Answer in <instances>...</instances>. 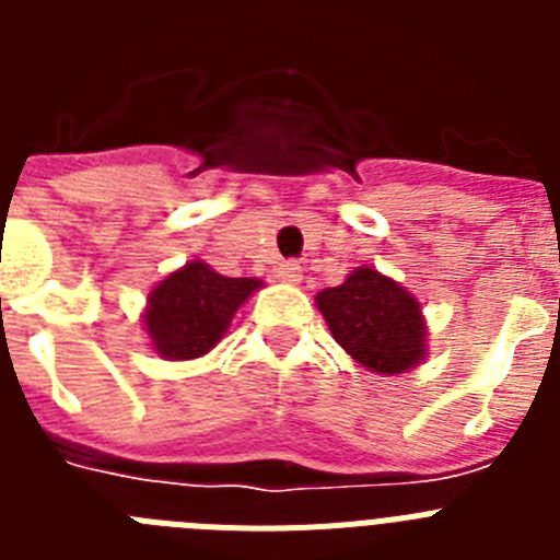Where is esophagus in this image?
<instances>
[{
    "label": "esophagus",
    "mask_w": 560,
    "mask_h": 560,
    "mask_svg": "<svg viewBox=\"0 0 560 560\" xmlns=\"http://www.w3.org/2000/svg\"><path fill=\"white\" fill-rule=\"evenodd\" d=\"M277 277H280L283 283L296 285L303 280V266L296 264V260H283V264L277 266Z\"/></svg>",
    "instance_id": "esophagus-1"
}]
</instances>
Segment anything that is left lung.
<instances>
[{
  "mask_svg": "<svg viewBox=\"0 0 560 560\" xmlns=\"http://www.w3.org/2000/svg\"><path fill=\"white\" fill-rule=\"evenodd\" d=\"M330 334L361 368L400 375L427 359V319L415 294L373 266L316 294Z\"/></svg>",
  "mask_w": 560,
  "mask_h": 560,
  "instance_id": "left-lung-1",
  "label": "left lung"
}]
</instances>
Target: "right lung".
Instances as JSON below:
<instances>
[{
  "mask_svg": "<svg viewBox=\"0 0 560 560\" xmlns=\"http://www.w3.org/2000/svg\"><path fill=\"white\" fill-rule=\"evenodd\" d=\"M264 289L255 277H224L201 260H190L153 285L145 305L151 348L167 361L210 353L230 328L232 316Z\"/></svg>",
  "mask_w": 560,
  "mask_h": 560,
  "instance_id": "add662e5",
  "label": "right lung"
}]
</instances>
